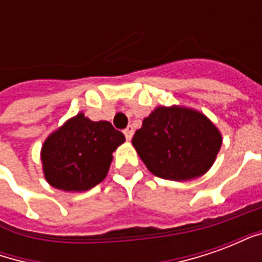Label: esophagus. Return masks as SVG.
<instances>
[{"label": "esophagus", "mask_w": 262, "mask_h": 262, "mask_svg": "<svg viewBox=\"0 0 262 262\" xmlns=\"http://www.w3.org/2000/svg\"><path fill=\"white\" fill-rule=\"evenodd\" d=\"M123 133H125V136L127 140H130L132 136H133V126H127L125 130H123Z\"/></svg>", "instance_id": "esophagus-1"}]
</instances>
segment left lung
Listing matches in <instances>:
<instances>
[{
	"mask_svg": "<svg viewBox=\"0 0 262 262\" xmlns=\"http://www.w3.org/2000/svg\"><path fill=\"white\" fill-rule=\"evenodd\" d=\"M132 144L151 174L170 181H189L213 165L222 133L196 109L157 106L143 119Z\"/></svg>",
	"mask_w": 262,
	"mask_h": 262,
	"instance_id": "1",
	"label": "left lung"
}]
</instances>
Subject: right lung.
Returning <instances> with one entry per match:
<instances>
[{
    "instance_id": "obj_1",
    "label": "right lung",
    "mask_w": 262,
    "mask_h": 262,
    "mask_svg": "<svg viewBox=\"0 0 262 262\" xmlns=\"http://www.w3.org/2000/svg\"><path fill=\"white\" fill-rule=\"evenodd\" d=\"M123 133L106 120L94 122L80 112L49 135L40 150L43 174L66 192L88 191L105 180Z\"/></svg>"
}]
</instances>
